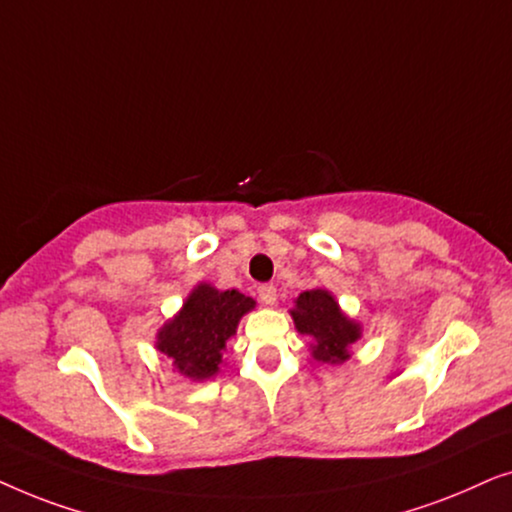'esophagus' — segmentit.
I'll list each match as a JSON object with an SVG mask.
<instances>
[{
    "instance_id": "esophagus-1",
    "label": "esophagus",
    "mask_w": 512,
    "mask_h": 512,
    "mask_svg": "<svg viewBox=\"0 0 512 512\" xmlns=\"http://www.w3.org/2000/svg\"><path fill=\"white\" fill-rule=\"evenodd\" d=\"M258 298H261L263 305H275L277 303V289L272 284H261V286H258Z\"/></svg>"
}]
</instances>
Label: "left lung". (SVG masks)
Masks as SVG:
<instances>
[{
	"label": "left lung",
	"mask_w": 512,
	"mask_h": 512,
	"mask_svg": "<svg viewBox=\"0 0 512 512\" xmlns=\"http://www.w3.org/2000/svg\"><path fill=\"white\" fill-rule=\"evenodd\" d=\"M298 333L312 335V356L324 363H345L349 347L361 338V326L340 310L326 289L303 291L291 310Z\"/></svg>",
	"instance_id": "8db88e82"
}]
</instances>
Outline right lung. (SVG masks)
Returning a JSON list of instances; mask_svg holds the SVG:
<instances>
[{"label": "right lung", "mask_w": 512, "mask_h": 512, "mask_svg": "<svg viewBox=\"0 0 512 512\" xmlns=\"http://www.w3.org/2000/svg\"><path fill=\"white\" fill-rule=\"evenodd\" d=\"M254 305V298L237 289L219 291L212 284H198L179 314L158 331V352L170 356L184 377L195 382L209 380L219 373L226 342Z\"/></svg>", "instance_id": "1"}]
</instances>
